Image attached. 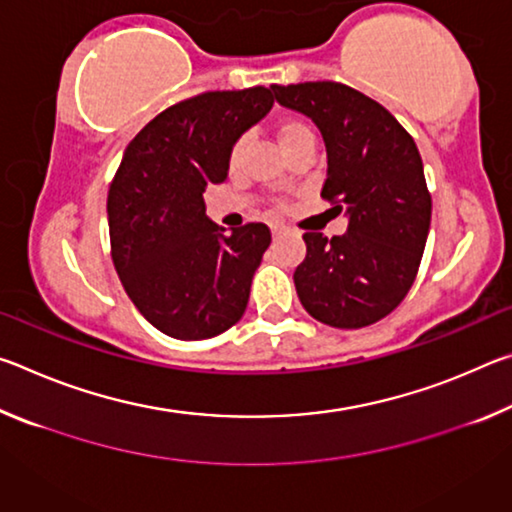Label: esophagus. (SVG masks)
<instances>
[{
    "instance_id": "1",
    "label": "esophagus",
    "mask_w": 512,
    "mask_h": 512,
    "mask_svg": "<svg viewBox=\"0 0 512 512\" xmlns=\"http://www.w3.org/2000/svg\"><path fill=\"white\" fill-rule=\"evenodd\" d=\"M282 232H284V228H280V225H273V228H271V235L273 237H280Z\"/></svg>"
}]
</instances>
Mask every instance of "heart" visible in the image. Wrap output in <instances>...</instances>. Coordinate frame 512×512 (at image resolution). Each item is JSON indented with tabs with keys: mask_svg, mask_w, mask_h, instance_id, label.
I'll use <instances>...</instances> for the list:
<instances>
[{
	"mask_svg": "<svg viewBox=\"0 0 512 512\" xmlns=\"http://www.w3.org/2000/svg\"><path fill=\"white\" fill-rule=\"evenodd\" d=\"M275 135H277V142L282 146V151H287L289 146L305 140V137H314V133H311V128L305 124V121L296 117L280 119V124L275 126ZM244 149H246V140H239L235 146H232V153H230L232 167H237L241 158H244Z\"/></svg>",
	"mask_w": 512,
	"mask_h": 512,
	"instance_id": "1",
	"label": "heart"
}]
</instances>
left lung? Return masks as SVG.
Returning <instances> with one entry per match:
<instances>
[{"mask_svg":"<svg viewBox=\"0 0 512 512\" xmlns=\"http://www.w3.org/2000/svg\"><path fill=\"white\" fill-rule=\"evenodd\" d=\"M280 106L323 135L327 178L320 196L341 203L348 230L305 232L296 273L309 316L339 329L377 323L400 305L418 273L431 225V196L413 137L391 112L343 83L271 85Z\"/></svg>","mask_w":512,"mask_h":512,"instance_id":"1","label":"left lung"}]
</instances>
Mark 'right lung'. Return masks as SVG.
Listing matches in <instances>:
<instances>
[{"label": "right lung", "mask_w": 512, "mask_h": 512, "mask_svg": "<svg viewBox=\"0 0 512 512\" xmlns=\"http://www.w3.org/2000/svg\"><path fill=\"white\" fill-rule=\"evenodd\" d=\"M271 108L259 85L205 92L160 112L126 146L108 192L112 262L133 305L171 339H212L244 316L271 230L225 232L203 194L228 178L232 146Z\"/></svg>", "instance_id": "right-lung-1"}]
</instances>
